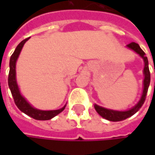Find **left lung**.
Wrapping results in <instances>:
<instances>
[{
    "label": "left lung",
    "mask_w": 155,
    "mask_h": 155,
    "mask_svg": "<svg viewBox=\"0 0 155 155\" xmlns=\"http://www.w3.org/2000/svg\"><path fill=\"white\" fill-rule=\"evenodd\" d=\"M127 47L135 51L137 54H139V56L141 57L143 61H144L143 91H142V95L140 97L139 102L135 104L133 108H131L130 110H128L119 111V110H110V109H106V108H104V107H101L97 104H94V108H95V110H97V112L98 113L99 115L104 119L111 121V122H120V121H122V120H125V119H127L128 117L134 115L138 110H140L141 106L144 104V102H145L147 90H148V87H149V84H150V71H149V68H148V60H147V58L145 55V52L141 50L140 45H138L137 43H134V42H131L130 44L127 45Z\"/></svg>",
    "instance_id": "8db88e82"
}]
</instances>
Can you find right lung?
Masks as SVG:
<instances>
[{
    "instance_id": "obj_1",
    "label": "right lung",
    "mask_w": 155,
    "mask_h": 155,
    "mask_svg": "<svg viewBox=\"0 0 155 155\" xmlns=\"http://www.w3.org/2000/svg\"><path fill=\"white\" fill-rule=\"evenodd\" d=\"M29 38L22 40L19 45H17V47L15 48L14 53L12 54V56L10 58V61H9V74H8V86L12 96L14 97L15 103L16 106L18 107V109L21 110V112L25 113L27 116H31L32 118L35 120H40V121H45V120H50L51 118H53L54 116L58 115L59 113H61L63 110H64L66 104L59 110H38L36 108L33 107L31 104L27 102L26 98L21 95L20 89L17 84L16 80V62L17 59L19 58V55L21 53L22 47L24 44L27 42Z\"/></svg>"
}]
</instances>
